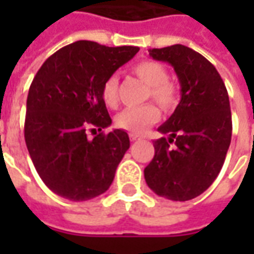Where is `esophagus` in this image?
I'll return each instance as SVG.
<instances>
[{
  "label": "esophagus",
  "instance_id": "34e87169",
  "mask_svg": "<svg viewBox=\"0 0 254 254\" xmlns=\"http://www.w3.org/2000/svg\"><path fill=\"white\" fill-rule=\"evenodd\" d=\"M130 140H131V141H137V140H140V137H138V135H137V134H130Z\"/></svg>",
  "mask_w": 254,
  "mask_h": 254
}]
</instances>
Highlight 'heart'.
Segmentation results:
<instances>
[{
    "label": "heart",
    "mask_w": 254,
    "mask_h": 254,
    "mask_svg": "<svg viewBox=\"0 0 254 254\" xmlns=\"http://www.w3.org/2000/svg\"><path fill=\"white\" fill-rule=\"evenodd\" d=\"M131 72L138 79L148 86L147 97H151L164 110H170L177 102V89L168 80L167 67L157 61L145 59L131 67ZM103 103L114 109L119 104V77L116 74H110L102 84ZM160 112L154 104H144L140 107H128L124 109L116 116V126L119 128L127 130L132 134H140L145 128L158 120Z\"/></svg>",
    "instance_id": "heart-1"
}]
</instances>
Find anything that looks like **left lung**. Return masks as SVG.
<instances>
[{"label": "left lung", "instance_id": "left-lung-1", "mask_svg": "<svg viewBox=\"0 0 254 254\" xmlns=\"http://www.w3.org/2000/svg\"><path fill=\"white\" fill-rule=\"evenodd\" d=\"M168 62L181 83V102L158 127L168 135L154 141V158L144 170L147 185L171 200L199 196L216 180L232 138L229 96L206 58L184 45L148 51Z\"/></svg>", "mask_w": 254, "mask_h": 254}]
</instances>
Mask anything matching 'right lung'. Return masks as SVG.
Instances as JSON below:
<instances>
[{"label": "right lung", "mask_w": 254, "mask_h": 254, "mask_svg": "<svg viewBox=\"0 0 254 254\" xmlns=\"http://www.w3.org/2000/svg\"><path fill=\"white\" fill-rule=\"evenodd\" d=\"M140 51L92 41L66 45L49 56L29 87L24 135L41 180L59 196L87 200L110 188L130 147L124 130L87 137L112 124L102 100L103 82Z\"/></svg>", "instance_id": "right-lung-1"}]
</instances>
